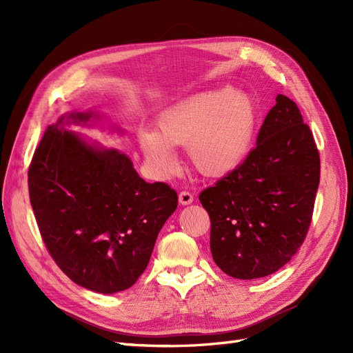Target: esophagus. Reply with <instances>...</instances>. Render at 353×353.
I'll list each match as a JSON object with an SVG mask.
<instances>
[{"mask_svg": "<svg viewBox=\"0 0 353 353\" xmlns=\"http://www.w3.org/2000/svg\"><path fill=\"white\" fill-rule=\"evenodd\" d=\"M178 200H179V203L181 205H190V203H193V200H194V197H193V194L190 193V191H181V193L178 194Z\"/></svg>", "mask_w": 353, "mask_h": 353, "instance_id": "esophagus-1", "label": "esophagus"}]
</instances>
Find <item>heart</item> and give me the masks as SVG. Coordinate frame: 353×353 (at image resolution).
<instances>
[{"label":"heart","instance_id":"1","mask_svg":"<svg viewBox=\"0 0 353 353\" xmlns=\"http://www.w3.org/2000/svg\"><path fill=\"white\" fill-rule=\"evenodd\" d=\"M256 125L258 109L250 95L222 87L170 105L157 117V132H138V144L159 176L168 178L179 168L174 145H187L190 162L200 174L218 176L243 162Z\"/></svg>","mask_w":353,"mask_h":353}]
</instances>
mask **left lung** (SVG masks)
Instances as JSON below:
<instances>
[{
    "label": "left lung",
    "mask_w": 353,
    "mask_h": 353,
    "mask_svg": "<svg viewBox=\"0 0 353 353\" xmlns=\"http://www.w3.org/2000/svg\"><path fill=\"white\" fill-rule=\"evenodd\" d=\"M275 101L244 162L199 196L210 218L212 258L239 280L290 262L312 221L318 148L296 103L283 94Z\"/></svg>",
    "instance_id": "8db88e82"
}]
</instances>
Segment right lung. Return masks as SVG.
I'll list each match as a JSON object with an SVG mask.
<instances>
[{"mask_svg":"<svg viewBox=\"0 0 353 353\" xmlns=\"http://www.w3.org/2000/svg\"><path fill=\"white\" fill-rule=\"evenodd\" d=\"M90 113L68 121L87 123ZM48 126L28 170L30 205L51 258L88 290H126L147 268L157 234L178 206L176 191L148 184L130 157Z\"/></svg>","mask_w":353,"mask_h":353,"instance_id":"obj_1","label":"right lung"}]
</instances>
